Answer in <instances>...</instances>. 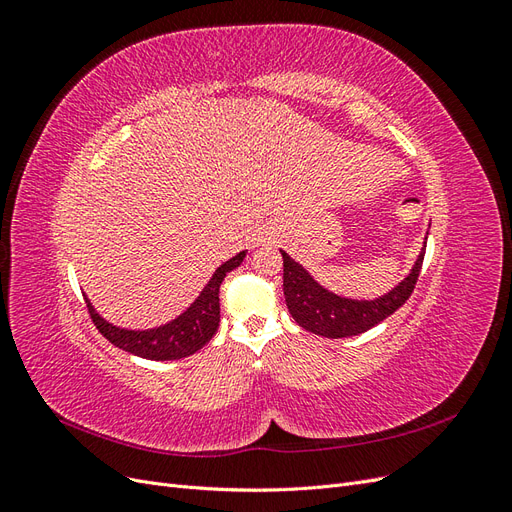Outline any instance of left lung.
<instances>
[{
  "mask_svg": "<svg viewBox=\"0 0 512 512\" xmlns=\"http://www.w3.org/2000/svg\"><path fill=\"white\" fill-rule=\"evenodd\" d=\"M429 235V232H427ZM284 297L288 312L301 327L309 333H316L329 339L352 337L376 327L384 318L404 305L416 286L418 273L423 267L425 245L418 254L414 267L393 290L378 299H348L320 286L297 260H292L284 250Z\"/></svg>",
  "mask_w": 512,
  "mask_h": 512,
  "instance_id": "1",
  "label": "left lung"
}]
</instances>
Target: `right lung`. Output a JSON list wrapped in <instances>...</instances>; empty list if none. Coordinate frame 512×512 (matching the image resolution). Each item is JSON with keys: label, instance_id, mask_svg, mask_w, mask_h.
<instances>
[{"label": "right lung", "instance_id": "right-lung-1", "mask_svg": "<svg viewBox=\"0 0 512 512\" xmlns=\"http://www.w3.org/2000/svg\"><path fill=\"white\" fill-rule=\"evenodd\" d=\"M245 250L237 256L226 260L224 265L215 269L211 280L198 294L196 301L179 314L175 320L166 324H160L156 329H145V331H132V329H121L115 327L108 320H104L94 305L85 299L87 309L94 320L96 329L108 339V342L115 344L117 348L126 350L134 356H141V359L149 361H175L183 359V356H190L203 348L209 339L215 335L220 327V286L224 282L226 273L237 269L243 258Z\"/></svg>", "mask_w": 512, "mask_h": 512}]
</instances>
